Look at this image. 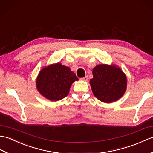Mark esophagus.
Instances as JSON below:
<instances>
[{
    "label": "esophagus",
    "mask_w": 153,
    "mask_h": 153,
    "mask_svg": "<svg viewBox=\"0 0 153 153\" xmlns=\"http://www.w3.org/2000/svg\"><path fill=\"white\" fill-rule=\"evenodd\" d=\"M88 79V76H84V77L81 78V80H84V81H87Z\"/></svg>",
    "instance_id": "esophagus-1"
}]
</instances>
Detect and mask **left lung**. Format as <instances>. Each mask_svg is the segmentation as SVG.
Wrapping results in <instances>:
<instances>
[{
  "instance_id": "left-lung-1",
  "label": "left lung",
  "mask_w": 153,
  "mask_h": 153,
  "mask_svg": "<svg viewBox=\"0 0 153 153\" xmlns=\"http://www.w3.org/2000/svg\"><path fill=\"white\" fill-rule=\"evenodd\" d=\"M90 83L93 94L102 102L111 103L123 96L127 80L120 68L102 64L93 69Z\"/></svg>"
}]
</instances>
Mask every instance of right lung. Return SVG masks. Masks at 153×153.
<instances>
[{"instance_id": "1", "label": "right lung", "mask_w": 153, "mask_h": 153, "mask_svg": "<svg viewBox=\"0 0 153 153\" xmlns=\"http://www.w3.org/2000/svg\"><path fill=\"white\" fill-rule=\"evenodd\" d=\"M78 80L69 67L58 63L41 70L36 79V87L44 97L51 101H57L69 94L71 84Z\"/></svg>"}]
</instances>
